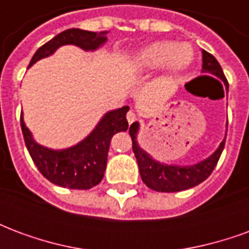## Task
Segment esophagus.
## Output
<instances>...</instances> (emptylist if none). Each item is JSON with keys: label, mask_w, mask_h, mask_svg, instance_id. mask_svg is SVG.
<instances>
[{"label": "esophagus", "mask_w": 249, "mask_h": 249, "mask_svg": "<svg viewBox=\"0 0 249 249\" xmlns=\"http://www.w3.org/2000/svg\"><path fill=\"white\" fill-rule=\"evenodd\" d=\"M126 120H128L129 124H132L133 121H136V113L133 110H129V112L126 113Z\"/></svg>", "instance_id": "esophagus-1"}]
</instances>
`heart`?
Wrapping results in <instances>:
<instances>
[{"label":"heart","instance_id":"1","mask_svg":"<svg viewBox=\"0 0 249 249\" xmlns=\"http://www.w3.org/2000/svg\"><path fill=\"white\" fill-rule=\"evenodd\" d=\"M195 58L193 48L188 44L175 45L171 41H156L133 53L130 65L137 71H155L164 65L169 76L178 74L191 65Z\"/></svg>","mask_w":249,"mask_h":249}]
</instances>
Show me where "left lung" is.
<instances>
[{
  "instance_id": "1",
  "label": "left lung",
  "mask_w": 249,
  "mask_h": 249,
  "mask_svg": "<svg viewBox=\"0 0 249 249\" xmlns=\"http://www.w3.org/2000/svg\"><path fill=\"white\" fill-rule=\"evenodd\" d=\"M201 53H203V73H211L213 76L219 77L220 80L224 82L225 87L228 88V81L217 60L208 52L203 51ZM139 129H140L139 121L130 125L129 135L132 137V146H133L136 160L139 164V171L146 187L157 192H178V191H185L203 183L212 173L219 161L221 152L224 149L225 137H227V133H225V137L220 142L219 148L203 161H198L192 165H178V164H164V162L157 161L148 152L144 151L137 142Z\"/></svg>"
}]
</instances>
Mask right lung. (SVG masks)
Listing matches in <instances>:
<instances>
[{
    "label": "right lung",
    "instance_id": "right-lung-1",
    "mask_svg": "<svg viewBox=\"0 0 249 249\" xmlns=\"http://www.w3.org/2000/svg\"><path fill=\"white\" fill-rule=\"evenodd\" d=\"M107 33L108 32L96 33L76 28L64 30L36 52L30 60L29 68L41 58L52 56L64 45H76L87 52L97 51L108 41ZM128 110L129 107H123L107 112L84 140L65 149H51L38 144L25 125L22 113L21 129L30 157L44 178L51 183L69 189H90L103 180L113 135L128 129Z\"/></svg>",
    "mask_w": 249,
    "mask_h": 249
}]
</instances>
